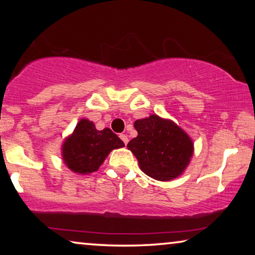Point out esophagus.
I'll return each mask as SVG.
<instances>
[{"label":"esophagus","instance_id":"1","mask_svg":"<svg viewBox=\"0 0 255 255\" xmlns=\"http://www.w3.org/2000/svg\"><path fill=\"white\" fill-rule=\"evenodd\" d=\"M120 138L122 139V140L124 141V144H125V145H127L128 142V135H127V134L122 133V134H120Z\"/></svg>","mask_w":255,"mask_h":255}]
</instances>
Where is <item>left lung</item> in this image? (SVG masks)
Segmentation results:
<instances>
[{
  "label": "left lung",
  "mask_w": 255,
  "mask_h": 255,
  "mask_svg": "<svg viewBox=\"0 0 255 255\" xmlns=\"http://www.w3.org/2000/svg\"><path fill=\"white\" fill-rule=\"evenodd\" d=\"M138 135L128 148L133 153L146 175L158 181H170L182 175L194 154V142L186 131L158 115L137 120Z\"/></svg>",
  "instance_id": "obj_1"
}]
</instances>
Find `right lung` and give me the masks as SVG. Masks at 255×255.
<instances>
[{
  "label": "right lung",
  "mask_w": 255,
  "mask_h": 255,
  "mask_svg": "<svg viewBox=\"0 0 255 255\" xmlns=\"http://www.w3.org/2000/svg\"><path fill=\"white\" fill-rule=\"evenodd\" d=\"M124 142L109 128L97 130L92 121L82 118L61 146L62 161L72 172L88 175L96 172L113 149Z\"/></svg>",
  "instance_id": "1"
}]
</instances>
